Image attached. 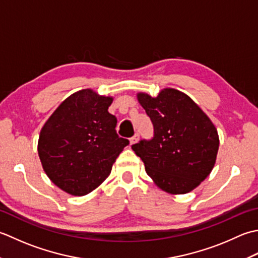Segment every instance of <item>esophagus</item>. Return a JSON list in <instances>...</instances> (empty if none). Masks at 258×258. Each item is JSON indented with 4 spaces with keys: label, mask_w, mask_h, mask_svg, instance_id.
<instances>
[{
    "label": "esophagus",
    "mask_w": 258,
    "mask_h": 258,
    "mask_svg": "<svg viewBox=\"0 0 258 258\" xmlns=\"http://www.w3.org/2000/svg\"><path fill=\"white\" fill-rule=\"evenodd\" d=\"M138 139H139V135L138 134H135V136L131 137V138H130V145L136 144L137 141H138Z\"/></svg>",
    "instance_id": "1"
}]
</instances>
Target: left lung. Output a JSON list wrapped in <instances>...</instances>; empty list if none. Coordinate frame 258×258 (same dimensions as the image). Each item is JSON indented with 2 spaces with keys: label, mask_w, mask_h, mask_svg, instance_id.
<instances>
[{
  "label": "left lung",
  "mask_w": 258,
  "mask_h": 258,
  "mask_svg": "<svg viewBox=\"0 0 258 258\" xmlns=\"http://www.w3.org/2000/svg\"><path fill=\"white\" fill-rule=\"evenodd\" d=\"M154 137L131 146L146 172L162 190L180 195L201 185L213 170L219 147L217 129L187 94L166 88L156 98L137 94Z\"/></svg>",
  "instance_id": "1"
}]
</instances>
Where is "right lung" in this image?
I'll return each mask as SVG.
<instances>
[{"label":"right lung","instance_id":"obj_1","mask_svg":"<svg viewBox=\"0 0 258 258\" xmlns=\"http://www.w3.org/2000/svg\"><path fill=\"white\" fill-rule=\"evenodd\" d=\"M113 98L83 89L63 101L41 129L38 152L55 186L85 196L106 180L129 140L120 138L117 118L108 112Z\"/></svg>","mask_w":258,"mask_h":258}]
</instances>
